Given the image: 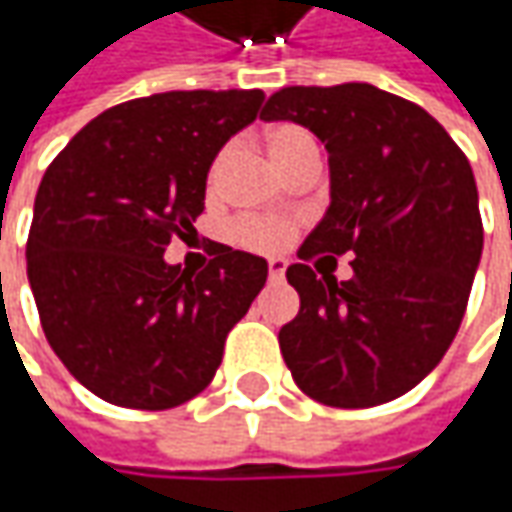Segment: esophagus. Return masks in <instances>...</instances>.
<instances>
[{
	"mask_svg": "<svg viewBox=\"0 0 512 512\" xmlns=\"http://www.w3.org/2000/svg\"><path fill=\"white\" fill-rule=\"evenodd\" d=\"M285 259H270V262H267V273H270V279H276V282H279V279H285Z\"/></svg>",
	"mask_w": 512,
	"mask_h": 512,
	"instance_id": "esophagus-1",
	"label": "esophagus"
}]
</instances>
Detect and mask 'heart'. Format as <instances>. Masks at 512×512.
<instances>
[{"instance_id":"1","label":"heart","mask_w":512,"mask_h":512,"mask_svg":"<svg viewBox=\"0 0 512 512\" xmlns=\"http://www.w3.org/2000/svg\"><path fill=\"white\" fill-rule=\"evenodd\" d=\"M316 148L313 136L307 133L305 128L299 125H276L265 133V150L267 156L273 159L276 168L287 170L305 150ZM227 162H230V148H222L210 168H207V193H216V187L222 182V173H225ZM293 222L287 219H273V216H250V219H242L233 225V239L239 245L250 247V250H259V253H276L287 247V242L293 239Z\"/></svg>"}]
</instances>
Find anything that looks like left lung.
Masks as SVG:
<instances>
[{
    "label": "left lung",
    "instance_id": "left-lung-1",
    "mask_svg": "<svg viewBox=\"0 0 512 512\" xmlns=\"http://www.w3.org/2000/svg\"><path fill=\"white\" fill-rule=\"evenodd\" d=\"M262 119L313 130L330 162V207L287 267L302 302L279 330L293 382L327 407L393 402L462 325L484 245L470 162L427 110L367 82L276 90ZM322 252H353L354 279L319 277L326 258L306 262Z\"/></svg>",
    "mask_w": 512,
    "mask_h": 512
}]
</instances>
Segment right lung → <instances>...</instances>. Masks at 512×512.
<instances>
[{
  "label": "right lung",
  "instance_id": "obj_1",
  "mask_svg": "<svg viewBox=\"0 0 512 512\" xmlns=\"http://www.w3.org/2000/svg\"><path fill=\"white\" fill-rule=\"evenodd\" d=\"M262 90H168L79 130L42 176L28 282L53 353L90 393L168 410L213 382L267 262L213 245L202 273L165 262L205 210L207 168L250 125Z\"/></svg>",
  "mask_w": 512,
  "mask_h": 512
}]
</instances>
